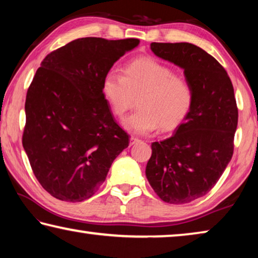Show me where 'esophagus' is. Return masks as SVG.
<instances>
[{
	"label": "esophagus",
	"instance_id": "1",
	"mask_svg": "<svg viewBox=\"0 0 258 258\" xmlns=\"http://www.w3.org/2000/svg\"><path fill=\"white\" fill-rule=\"evenodd\" d=\"M140 140L138 138H134V137H131L130 139V146H133L135 143H139Z\"/></svg>",
	"mask_w": 258,
	"mask_h": 258
}]
</instances>
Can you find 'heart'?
<instances>
[{
    "mask_svg": "<svg viewBox=\"0 0 258 258\" xmlns=\"http://www.w3.org/2000/svg\"><path fill=\"white\" fill-rule=\"evenodd\" d=\"M124 76L108 72L102 81V95L113 115L123 116L138 98V110L121 119L133 134H148L158 127L171 131L186 118L194 104V90L184 77L150 56L126 64Z\"/></svg>",
    "mask_w": 258,
    "mask_h": 258,
    "instance_id": "1",
    "label": "heart"
}]
</instances>
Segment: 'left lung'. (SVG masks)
I'll return each instance as SVG.
<instances>
[{"mask_svg": "<svg viewBox=\"0 0 258 258\" xmlns=\"http://www.w3.org/2000/svg\"><path fill=\"white\" fill-rule=\"evenodd\" d=\"M158 58L182 68L194 104L171 138L151 145L146 176L158 197L186 204L216 184L233 155L238 109L225 69L191 43H151Z\"/></svg>", "mask_w": 258, "mask_h": 258, "instance_id": "left-lung-1", "label": "left lung"}]
</instances>
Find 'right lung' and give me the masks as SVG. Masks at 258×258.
<instances>
[{
    "label": "right lung",
    "instance_id": "right-lung-1",
    "mask_svg": "<svg viewBox=\"0 0 258 258\" xmlns=\"http://www.w3.org/2000/svg\"><path fill=\"white\" fill-rule=\"evenodd\" d=\"M137 38L85 37L51 52L27 91L23 146L35 176L54 198L83 202L106 180L128 147L113 119L102 81Z\"/></svg>",
    "mask_w": 258,
    "mask_h": 258
}]
</instances>
